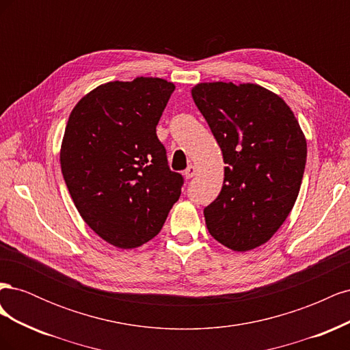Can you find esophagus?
<instances>
[{"mask_svg":"<svg viewBox=\"0 0 350 350\" xmlns=\"http://www.w3.org/2000/svg\"><path fill=\"white\" fill-rule=\"evenodd\" d=\"M196 174H197V167H196L194 165H189V166L185 169L184 176H185L187 179H189V178H193Z\"/></svg>","mask_w":350,"mask_h":350,"instance_id":"34e87169","label":"esophagus"}]
</instances>
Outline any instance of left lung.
Wrapping results in <instances>:
<instances>
[{
	"instance_id": "8db88e82",
	"label": "left lung",
	"mask_w": 350,
	"mask_h": 350,
	"mask_svg": "<svg viewBox=\"0 0 350 350\" xmlns=\"http://www.w3.org/2000/svg\"><path fill=\"white\" fill-rule=\"evenodd\" d=\"M224 154V187L204 208L221 245L245 252L266 243L299 194L306 140L286 102L258 84L198 83L191 89Z\"/></svg>"
}]
</instances>
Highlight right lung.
Returning a JSON list of instances; mask_svg holds the SVG:
<instances>
[{
    "instance_id": "right-lung-1",
    "label": "right lung",
    "mask_w": 350,
    "mask_h": 350,
    "mask_svg": "<svg viewBox=\"0 0 350 350\" xmlns=\"http://www.w3.org/2000/svg\"><path fill=\"white\" fill-rule=\"evenodd\" d=\"M175 84L157 77L109 81L70 113L59 162L70 196L89 228L131 250L161 232L184 179L167 166L156 125Z\"/></svg>"
}]
</instances>
